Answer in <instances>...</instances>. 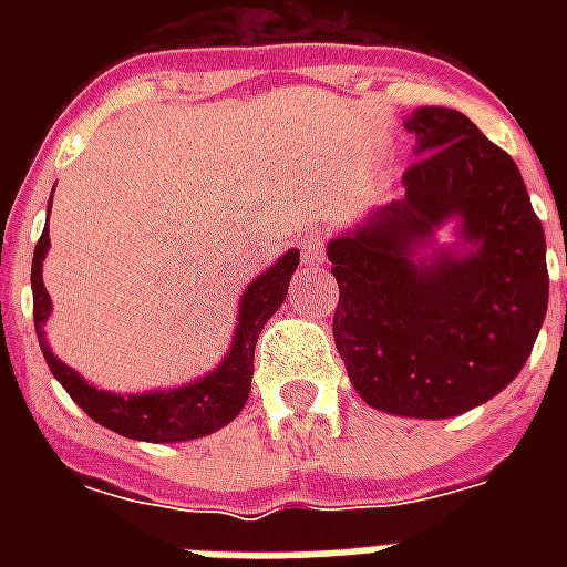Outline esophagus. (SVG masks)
<instances>
[{"mask_svg":"<svg viewBox=\"0 0 567 567\" xmlns=\"http://www.w3.org/2000/svg\"><path fill=\"white\" fill-rule=\"evenodd\" d=\"M300 249H302V261H306V265H320V261H323V249H327V238L315 231V235H309V238H302Z\"/></svg>","mask_w":567,"mask_h":567,"instance_id":"obj_1","label":"esophagus"}]
</instances>
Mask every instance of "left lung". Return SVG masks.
Segmentation results:
<instances>
[{"label":"left lung","instance_id":"left-lung-1","mask_svg":"<svg viewBox=\"0 0 567 567\" xmlns=\"http://www.w3.org/2000/svg\"><path fill=\"white\" fill-rule=\"evenodd\" d=\"M405 128L417 158L405 196L327 247L338 279L332 336L362 400L403 417H453L518 377L547 311L545 229L518 164L462 111L423 105ZM450 216L467 257L414 266Z\"/></svg>","mask_w":567,"mask_h":567}]
</instances>
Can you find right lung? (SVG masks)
I'll return each instance as SVG.
<instances>
[{
	"label": "right lung",
	"mask_w": 567,
	"mask_h": 567,
	"mask_svg": "<svg viewBox=\"0 0 567 567\" xmlns=\"http://www.w3.org/2000/svg\"><path fill=\"white\" fill-rule=\"evenodd\" d=\"M49 229H43L34 258H31V293H34V329H38L40 350L47 359L49 371L64 385V391L82 405L84 414L102 423L105 430L126 435L135 441H153V444H173V441H190L212 435L229 421L238 417L249 396L252 385V359H256V341L261 329L274 311L285 302L291 274L300 265V252L291 249L276 261L267 274H261L256 282L244 291L238 311V329L231 338L229 355L223 359L220 368L208 377L196 379L190 385L173 388V391H153V394H109L87 385L73 368L58 362L47 344L43 323L49 318V293L43 288L40 265L47 258Z\"/></svg>",
	"instance_id": "1"
}]
</instances>
